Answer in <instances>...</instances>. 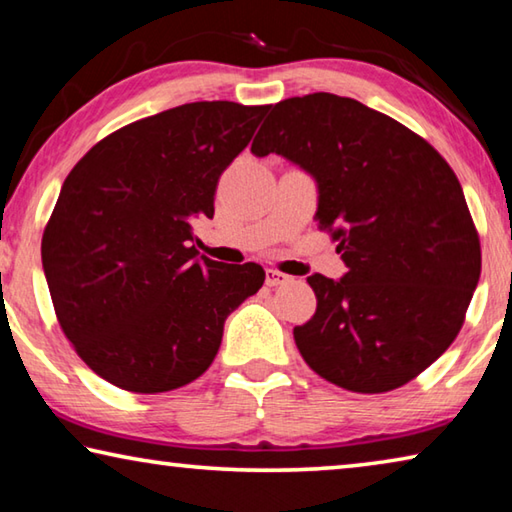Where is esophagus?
<instances>
[{"label": "esophagus", "mask_w": 512, "mask_h": 512, "mask_svg": "<svg viewBox=\"0 0 512 512\" xmlns=\"http://www.w3.org/2000/svg\"><path fill=\"white\" fill-rule=\"evenodd\" d=\"M293 280L291 275L277 271V268H266V284L268 287H282V284H289Z\"/></svg>", "instance_id": "esophagus-1"}]
</instances>
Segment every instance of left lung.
Wrapping results in <instances>:
<instances>
[{
    "mask_svg": "<svg viewBox=\"0 0 512 512\" xmlns=\"http://www.w3.org/2000/svg\"><path fill=\"white\" fill-rule=\"evenodd\" d=\"M305 169L341 280L314 273L316 314L293 327L307 366L352 393H386L461 332L481 275L479 232L456 173L400 121L314 92L275 103L253 146Z\"/></svg>",
    "mask_w": 512,
    "mask_h": 512,
    "instance_id": "obj_1",
    "label": "left lung"
}]
</instances>
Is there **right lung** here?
I'll return each instance as SVG.
<instances>
[{"label": "right lung", "instance_id": "add662e5", "mask_svg": "<svg viewBox=\"0 0 512 512\" xmlns=\"http://www.w3.org/2000/svg\"><path fill=\"white\" fill-rule=\"evenodd\" d=\"M268 106L196 101L103 137L69 171L42 235L58 323L79 357L131 393L189 384L223 325L264 284L259 264L198 257L221 173Z\"/></svg>", "mask_w": 512, "mask_h": 512}]
</instances>
